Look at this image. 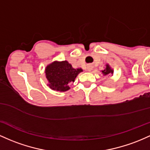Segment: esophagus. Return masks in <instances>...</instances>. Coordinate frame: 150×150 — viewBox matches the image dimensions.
Wrapping results in <instances>:
<instances>
[{"label":"esophagus","mask_w":150,"mask_h":150,"mask_svg":"<svg viewBox=\"0 0 150 150\" xmlns=\"http://www.w3.org/2000/svg\"><path fill=\"white\" fill-rule=\"evenodd\" d=\"M91 70V66H88V67H87V71H90Z\"/></svg>","instance_id":"esophagus-1"}]
</instances>
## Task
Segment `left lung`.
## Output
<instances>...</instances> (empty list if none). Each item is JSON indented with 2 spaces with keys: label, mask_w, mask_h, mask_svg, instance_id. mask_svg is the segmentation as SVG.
I'll return each instance as SVG.
<instances>
[{
  "label": "left lung",
  "mask_w": 150,
  "mask_h": 150,
  "mask_svg": "<svg viewBox=\"0 0 150 150\" xmlns=\"http://www.w3.org/2000/svg\"><path fill=\"white\" fill-rule=\"evenodd\" d=\"M101 73L103 76H109L110 74L112 75L113 74V69L110 67L108 64H106L104 69L101 71Z\"/></svg>",
  "instance_id": "obj_1"
}]
</instances>
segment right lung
I'll list each match as a JSON object with an SVG mask.
<instances>
[{
  "instance_id": "add662e5",
  "label": "right lung",
  "mask_w": 150,
  "mask_h": 150,
  "mask_svg": "<svg viewBox=\"0 0 150 150\" xmlns=\"http://www.w3.org/2000/svg\"><path fill=\"white\" fill-rule=\"evenodd\" d=\"M81 68H73L67 61H54L45 68V76L47 86L52 90L64 92L69 90V85L81 72Z\"/></svg>"
}]
</instances>
